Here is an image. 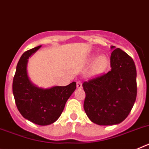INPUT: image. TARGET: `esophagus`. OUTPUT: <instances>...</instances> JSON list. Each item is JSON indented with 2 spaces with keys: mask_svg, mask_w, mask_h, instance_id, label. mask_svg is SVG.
<instances>
[{
  "mask_svg": "<svg viewBox=\"0 0 149 149\" xmlns=\"http://www.w3.org/2000/svg\"><path fill=\"white\" fill-rule=\"evenodd\" d=\"M77 89H81L82 88V83L81 81H77Z\"/></svg>",
  "mask_w": 149,
  "mask_h": 149,
  "instance_id": "1",
  "label": "esophagus"
}]
</instances>
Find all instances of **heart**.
I'll return each instance as SVG.
<instances>
[{"instance_id": "heart-1", "label": "heart", "mask_w": 149, "mask_h": 149, "mask_svg": "<svg viewBox=\"0 0 149 149\" xmlns=\"http://www.w3.org/2000/svg\"><path fill=\"white\" fill-rule=\"evenodd\" d=\"M93 61L94 62L92 65V72L94 74H98L103 72L107 68L109 63L108 58L105 55H100L97 58L95 55H93L89 57L88 61L93 62Z\"/></svg>"}]
</instances>
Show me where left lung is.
Segmentation results:
<instances>
[{
    "mask_svg": "<svg viewBox=\"0 0 149 149\" xmlns=\"http://www.w3.org/2000/svg\"><path fill=\"white\" fill-rule=\"evenodd\" d=\"M111 70L83 84L86 93L84 108L93 123L114 125L123 122L136 101V70L131 56L110 47Z\"/></svg>",
    "mask_w": 149,
    "mask_h": 149,
    "instance_id": "8db88e82",
    "label": "left lung"
}]
</instances>
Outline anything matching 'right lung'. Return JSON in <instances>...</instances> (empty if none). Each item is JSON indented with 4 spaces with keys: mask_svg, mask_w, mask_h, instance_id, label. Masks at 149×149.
<instances>
[{
    "mask_svg": "<svg viewBox=\"0 0 149 149\" xmlns=\"http://www.w3.org/2000/svg\"><path fill=\"white\" fill-rule=\"evenodd\" d=\"M42 45L26 51L21 56L13 78V93L22 116L39 125H48L59 119L67 100L76 89V83L68 86L39 87L30 81L27 73L30 56Z\"/></svg>",
    "mask_w": 149,
    "mask_h": 149,
    "instance_id": "right-lung-1",
    "label": "right lung"
}]
</instances>
